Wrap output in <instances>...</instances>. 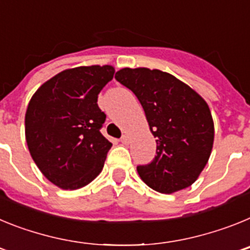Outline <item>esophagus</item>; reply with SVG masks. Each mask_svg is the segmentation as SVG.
<instances>
[{"label":"esophagus","mask_w":250,"mask_h":250,"mask_svg":"<svg viewBox=\"0 0 250 250\" xmlns=\"http://www.w3.org/2000/svg\"><path fill=\"white\" fill-rule=\"evenodd\" d=\"M120 141H121V143H123L124 145H127L130 143V138L127 135H123V136H121V140Z\"/></svg>","instance_id":"obj_1"}]
</instances>
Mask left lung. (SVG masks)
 Listing matches in <instances>:
<instances>
[{"label": "left lung", "mask_w": 250, "mask_h": 250, "mask_svg": "<svg viewBox=\"0 0 250 250\" xmlns=\"http://www.w3.org/2000/svg\"><path fill=\"white\" fill-rule=\"evenodd\" d=\"M115 79L135 94L156 138L154 160L136 167L141 180L163 194L190 187L213 149L214 123L204 99L160 70L125 67Z\"/></svg>", "instance_id": "8db88e82"}]
</instances>
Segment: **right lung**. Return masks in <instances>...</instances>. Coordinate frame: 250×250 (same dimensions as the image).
Wrapping results in <instances>:
<instances>
[{"label": "right lung", "mask_w": 250, "mask_h": 250, "mask_svg": "<svg viewBox=\"0 0 250 250\" xmlns=\"http://www.w3.org/2000/svg\"><path fill=\"white\" fill-rule=\"evenodd\" d=\"M114 74L110 65L67 68L40 86L28 103L30 154L46 179L61 189H80L103 170L112 144L100 132L106 115L98 95Z\"/></svg>", "instance_id": "1"}]
</instances>
